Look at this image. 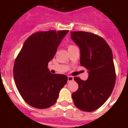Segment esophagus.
I'll return each instance as SVG.
<instances>
[{"label":"esophagus","instance_id":"esophagus-1","mask_svg":"<svg viewBox=\"0 0 128 128\" xmlns=\"http://www.w3.org/2000/svg\"><path fill=\"white\" fill-rule=\"evenodd\" d=\"M74 80V78L72 76H68V82H70Z\"/></svg>","mask_w":128,"mask_h":128}]
</instances>
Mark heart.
Listing matches in <instances>:
<instances>
[{"instance_id":"b5f03b06","label":"heart","mask_w":128,"mask_h":128,"mask_svg":"<svg viewBox=\"0 0 128 128\" xmlns=\"http://www.w3.org/2000/svg\"><path fill=\"white\" fill-rule=\"evenodd\" d=\"M74 47H76V46H75V45H74V44H69V45H68V49L74 48Z\"/></svg>"}]
</instances>
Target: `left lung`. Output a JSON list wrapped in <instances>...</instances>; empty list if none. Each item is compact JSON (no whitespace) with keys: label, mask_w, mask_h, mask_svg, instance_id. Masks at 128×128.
<instances>
[{"label":"left lung","mask_w":128,"mask_h":128,"mask_svg":"<svg viewBox=\"0 0 128 128\" xmlns=\"http://www.w3.org/2000/svg\"><path fill=\"white\" fill-rule=\"evenodd\" d=\"M71 38L80 49V64L89 70L88 80L74 79L78 89L72 93L74 105L80 110L93 112L108 99L116 83L113 54L106 40L84 31L71 32Z\"/></svg>","instance_id":"1"}]
</instances>
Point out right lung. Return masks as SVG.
<instances>
[{"label": "right lung", "instance_id": "1", "mask_svg": "<svg viewBox=\"0 0 128 128\" xmlns=\"http://www.w3.org/2000/svg\"><path fill=\"white\" fill-rule=\"evenodd\" d=\"M68 30L39 31L25 40L16 58L14 80L23 100L28 105L46 109L56 103L60 90L67 83L64 74H52L48 64Z\"/></svg>", "mask_w": 128, "mask_h": 128}]
</instances>
